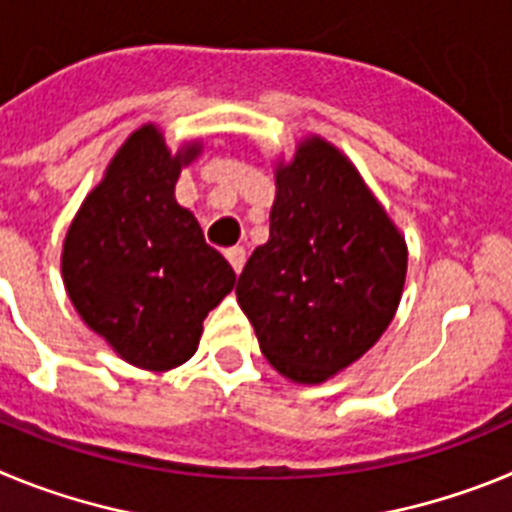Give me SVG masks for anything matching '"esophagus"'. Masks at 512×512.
<instances>
[{
  "mask_svg": "<svg viewBox=\"0 0 512 512\" xmlns=\"http://www.w3.org/2000/svg\"><path fill=\"white\" fill-rule=\"evenodd\" d=\"M225 259L230 261V266H233L235 274H241L243 264H246V251H243V246H233L225 251Z\"/></svg>",
  "mask_w": 512,
  "mask_h": 512,
  "instance_id": "1",
  "label": "esophagus"
}]
</instances>
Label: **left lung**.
Wrapping results in <instances>:
<instances>
[{"label": "left lung", "mask_w": 512, "mask_h": 512, "mask_svg": "<svg viewBox=\"0 0 512 512\" xmlns=\"http://www.w3.org/2000/svg\"><path fill=\"white\" fill-rule=\"evenodd\" d=\"M408 246L356 166L312 135L277 166L269 241L235 284L261 354L320 384L379 341L400 305Z\"/></svg>", "instance_id": "left-lung-1"}]
</instances>
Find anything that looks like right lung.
<instances>
[{"label":"right lung","mask_w":512,"mask_h":512,"mask_svg":"<svg viewBox=\"0 0 512 512\" xmlns=\"http://www.w3.org/2000/svg\"><path fill=\"white\" fill-rule=\"evenodd\" d=\"M200 148L171 153L156 125L135 130L63 241V284L81 320L148 372L174 369L197 351L202 320L235 284L228 261L174 200L182 166Z\"/></svg>","instance_id":"obj_1"}]
</instances>
